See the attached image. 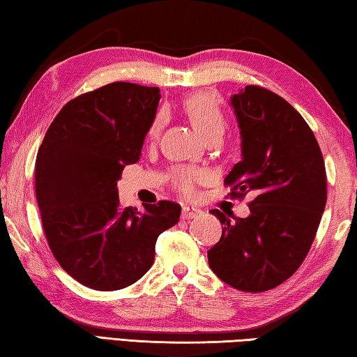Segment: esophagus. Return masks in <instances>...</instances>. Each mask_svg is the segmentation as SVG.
Segmentation results:
<instances>
[{
  "label": "esophagus",
  "mask_w": 357,
  "mask_h": 357,
  "mask_svg": "<svg viewBox=\"0 0 357 357\" xmlns=\"http://www.w3.org/2000/svg\"><path fill=\"white\" fill-rule=\"evenodd\" d=\"M199 213H201V210H197L195 207H183L182 220H192V218H196Z\"/></svg>",
  "instance_id": "1"
}]
</instances>
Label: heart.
I'll list each match as a JSON object with an SVG mask.
<instances>
[{
  "mask_svg": "<svg viewBox=\"0 0 357 357\" xmlns=\"http://www.w3.org/2000/svg\"><path fill=\"white\" fill-rule=\"evenodd\" d=\"M183 109L186 116L190 117L199 133L204 137L211 133H222L224 130V114L220 106L211 98L208 93H195L185 100ZM162 125V114L155 117V121L150 127V136L158 133ZM172 186L177 190L180 195L192 196L196 192L197 185L207 182V172L199 167H175L171 175Z\"/></svg>",
  "mask_w": 357,
  "mask_h": 357,
  "instance_id": "b5f03b06",
  "label": "heart"
}]
</instances>
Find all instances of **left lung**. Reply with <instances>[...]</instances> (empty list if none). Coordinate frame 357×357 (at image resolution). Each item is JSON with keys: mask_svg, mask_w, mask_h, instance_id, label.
Returning <instances> with one entry per match:
<instances>
[{"mask_svg": "<svg viewBox=\"0 0 357 357\" xmlns=\"http://www.w3.org/2000/svg\"><path fill=\"white\" fill-rule=\"evenodd\" d=\"M241 130V161L224 180L229 196L249 202L248 218L224 224L208 265L240 291L271 290L293 276L315 240L328 199L326 169L314 131L278 93L249 84L234 93Z\"/></svg>", "mask_w": 357, "mask_h": 357, "instance_id": "left-lung-1", "label": "left lung"}]
</instances>
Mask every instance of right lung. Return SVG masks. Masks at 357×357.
I'll list each match as a JSON object with an SVG mask.
<instances>
[{
    "instance_id": "right-lung-1",
    "label": "right lung",
    "mask_w": 357,
    "mask_h": 357,
    "mask_svg": "<svg viewBox=\"0 0 357 357\" xmlns=\"http://www.w3.org/2000/svg\"><path fill=\"white\" fill-rule=\"evenodd\" d=\"M158 87L116 81L62 106L36 158V197L48 246L84 287L121 290L146 274L160 234L178 222L177 202L122 207L117 182L139 160Z\"/></svg>"
}]
</instances>
